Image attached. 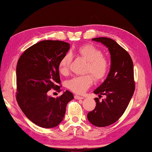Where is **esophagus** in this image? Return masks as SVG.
Instances as JSON below:
<instances>
[{"mask_svg":"<svg viewBox=\"0 0 152 152\" xmlns=\"http://www.w3.org/2000/svg\"><path fill=\"white\" fill-rule=\"evenodd\" d=\"M74 98H75L76 99H83V98H84V97L79 96H78V95H75V96H74Z\"/></svg>","mask_w":152,"mask_h":152,"instance_id":"1","label":"esophagus"}]
</instances>
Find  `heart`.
<instances>
[{
	"label": "heart",
	"mask_w": 152,
	"mask_h": 152,
	"mask_svg": "<svg viewBox=\"0 0 152 152\" xmlns=\"http://www.w3.org/2000/svg\"><path fill=\"white\" fill-rule=\"evenodd\" d=\"M77 54L87 61V74L85 75L74 77L68 81L67 86L74 93L81 94L85 92L92 84L94 80L99 81L106 77L110 69L108 58L102 56V52L92 44H85L77 50ZM71 56L69 53L65 54L60 60L58 68L60 73L66 74L69 72L71 62Z\"/></svg>",
	"instance_id": "b5f03b06"
}]
</instances>
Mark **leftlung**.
Instances as JSON below:
<instances>
[{
	"mask_svg": "<svg viewBox=\"0 0 152 152\" xmlns=\"http://www.w3.org/2000/svg\"><path fill=\"white\" fill-rule=\"evenodd\" d=\"M92 40L101 42L108 48L111 55V67L105 81L94 93L96 106L88 114V121L94 126L103 127L112 125L125 113L135 88L133 63L131 56L123 47L108 38H96ZM105 95L106 98H99Z\"/></svg>",
	"mask_w": 152,
	"mask_h": 152,
	"instance_id": "obj_1",
	"label": "left lung"
}]
</instances>
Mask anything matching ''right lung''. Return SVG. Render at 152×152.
<instances>
[{"mask_svg":"<svg viewBox=\"0 0 152 152\" xmlns=\"http://www.w3.org/2000/svg\"><path fill=\"white\" fill-rule=\"evenodd\" d=\"M69 48L63 41L43 40L26 49L17 62V102L25 115L41 127L59 125L73 99L68 90L56 98L47 95L51 89L62 91L58 63Z\"/></svg>","mask_w":152,"mask_h":152,"instance_id":"1","label":"right lung"}]
</instances>
